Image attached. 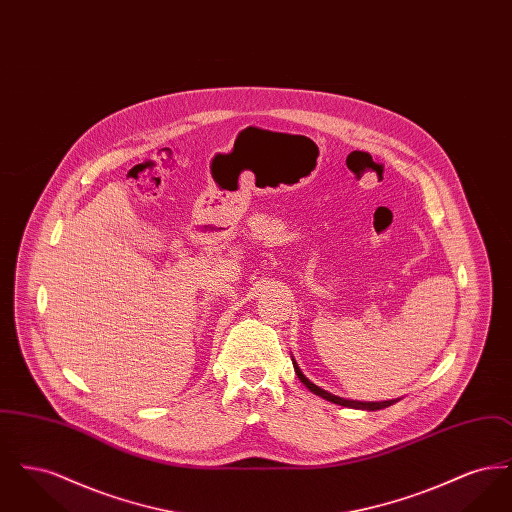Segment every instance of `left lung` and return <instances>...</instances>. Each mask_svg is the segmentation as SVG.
Listing matches in <instances>:
<instances>
[{
    "label": "left lung",
    "instance_id": "1",
    "mask_svg": "<svg viewBox=\"0 0 512 512\" xmlns=\"http://www.w3.org/2000/svg\"><path fill=\"white\" fill-rule=\"evenodd\" d=\"M292 363L293 370H295L297 378L303 382V386H305L307 390L313 391V393L318 395V397H322V399H326V401H332V403L341 405V407H349V409H363V411H380V409H386V407H390V405L399 401V399H390V401H353V399H343V397H338V395H334V393H330V391L318 388L317 384H313V382H311V380L301 372V368H299V365L295 363V359H293V357Z\"/></svg>",
    "mask_w": 512,
    "mask_h": 512
}]
</instances>
